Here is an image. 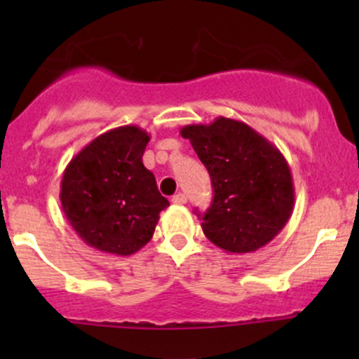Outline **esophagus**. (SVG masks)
I'll return each mask as SVG.
<instances>
[{
    "label": "esophagus",
    "mask_w": 359,
    "mask_h": 359,
    "mask_svg": "<svg viewBox=\"0 0 359 359\" xmlns=\"http://www.w3.org/2000/svg\"><path fill=\"white\" fill-rule=\"evenodd\" d=\"M187 201V196L184 193H177L175 196L172 198V203L173 205H184V203Z\"/></svg>",
    "instance_id": "esophagus-1"
}]
</instances>
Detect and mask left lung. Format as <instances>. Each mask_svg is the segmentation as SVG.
Instances as JSON below:
<instances>
[{
    "mask_svg": "<svg viewBox=\"0 0 359 359\" xmlns=\"http://www.w3.org/2000/svg\"><path fill=\"white\" fill-rule=\"evenodd\" d=\"M213 186L212 206L203 215L205 236L229 253H248L269 243L290 219L295 189L281 151L247 123L217 118L186 125Z\"/></svg>",
    "mask_w": 359,
    "mask_h": 359,
    "instance_id": "8db88e82",
    "label": "left lung"
}]
</instances>
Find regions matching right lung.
<instances>
[{
  "label": "right lung",
  "mask_w": 359,
  "mask_h": 359,
  "mask_svg": "<svg viewBox=\"0 0 359 359\" xmlns=\"http://www.w3.org/2000/svg\"><path fill=\"white\" fill-rule=\"evenodd\" d=\"M147 142L140 126H118L86 144L64 170V215L88 247L126 257L153 238L170 203L142 163Z\"/></svg>",
  "instance_id": "obj_1"
}]
</instances>
